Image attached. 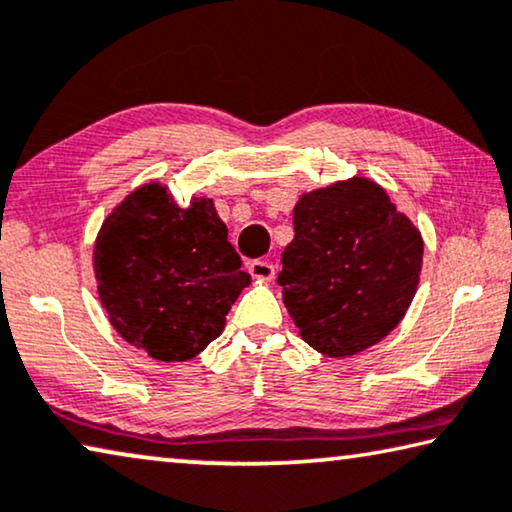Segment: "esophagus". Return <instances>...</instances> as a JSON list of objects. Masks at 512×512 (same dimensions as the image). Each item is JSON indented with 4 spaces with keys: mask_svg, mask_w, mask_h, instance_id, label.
I'll use <instances>...</instances> for the list:
<instances>
[{
    "mask_svg": "<svg viewBox=\"0 0 512 512\" xmlns=\"http://www.w3.org/2000/svg\"><path fill=\"white\" fill-rule=\"evenodd\" d=\"M274 265L270 261H263V258H256V261L249 263V274L254 279H261V281H270L274 277Z\"/></svg>",
    "mask_w": 512,
    "mask_h": 512,
    "instance_id": "esophagus-1",
    "label": "esophagus"
}]
</instances>
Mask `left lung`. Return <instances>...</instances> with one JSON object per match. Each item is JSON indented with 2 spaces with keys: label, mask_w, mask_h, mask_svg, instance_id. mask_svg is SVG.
Masks as SVG:
<instances>
[{
  "label": "left lung",
  "mask_w": 512,
  "mask_h": 512,
  "mask_svg": "<svg viewBox=\"0 0 512 512\" xmlns=\"http://www.w3.org/2000/svg\"><path fill=\"white\" fill-rule=\"evenodd\" d=\"M293 224L277 281L304 341L336 359L382 341L419 286V229L368 178L304 194Z\"/></svg>",
  "instance_id": "obj_1"
}]
</instances>
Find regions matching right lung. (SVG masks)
<instances>
[{
  "label": "right lung",
  "instance_id": "1",
  "mask_svg": "<svg viewBox=\"0 0 512 512\" xmlns=\"http://www.w3.org/2000/svg\"><path fill=\"white\" fill-rule=\"evenodd\" d=\"M210 199L180 208L139 187L105 219L93 249L100 302L116 332L160 361H187L222 334L251 277Z\"/></svg>",
  "mask_w": 512,
  "mask_h": 512
}]
</instances>
